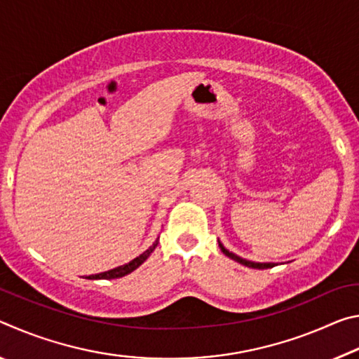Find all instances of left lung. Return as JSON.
I'll use <instances>...</instances> for the list:
<instances>
[{
  "label": "left lung",
  "mask_w": 359,
  "mask_h": 359,
  "mask_svg": "<svg viewBox=\"0 0 359 359\" xmlns=\"http://www.w3.org/2000/svg\"><path fill=\"white\" fill-rule=\"evenodd\" d=\"M218 247L222 248V252L226 255L228 258H231V259H234V261H238V263H241L242 266H247V267H253V269H269V267H274L276 266V263H255V261H250V259H245V258H241V257H238V255L236 253H233V252H229L226 247H224L220 241H218Z\"/></svg>",
  "instance_id": "1"
}]
</instances>
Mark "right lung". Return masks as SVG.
<instances>
[{"label":"right lung","instance_id":"1","mask_svg":"<svg viewBox=\"0 0 359 359\" xmlns=\"http://www.w3.org/2000/svg\"><path fill=\"white\" fill-rule=\"evenodd\" d=\"M158 245V239L151 244L147 250H145L144 253L139 255V257H136L135 259H131L130 263H126L123 266H118V267H114V269L111 271H106V272H101V274H95V276H87L85 278H88V280H111V278H120V277H125L131 274L133 271L137 269L139 266H141L145 259H147L151 252L155 250V247Z\"/></svg>","mask_w":359,"mask_h":359}]
</instances>
